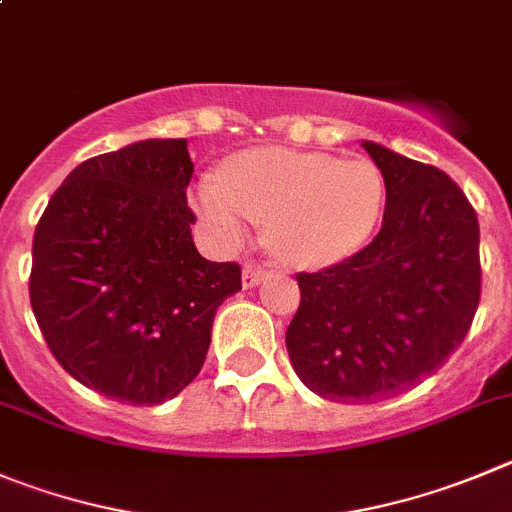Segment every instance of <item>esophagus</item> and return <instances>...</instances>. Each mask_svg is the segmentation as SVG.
Returning <instances> with one entry per match:
<instances>
[{
	"label": "esophagus",
	"instance_id": "obj_1",
	"mask_svg": "<svg viewBox=\"0 0 512 512\" xmlns=\"http://www.w3.org/2000/svg\"><path fill=\"white\" fill-rule=\"evenodd\" d=\"M265 278L267 270L260 265H245V270H242V285H245V288H255V285H260Z\"/></svg>",
	"mask_w": 512,
	"mask_h": 512
}]
</instances>
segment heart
<instances>
[{
	"label": "heart",
	"mask_w": 512,
	"mask_h": 512,
	"mask_svg": "<svg viewBox=\"0 0 512 512\" xmlns=\"http://www.w3.org/2000/svg\"><path fill=\"white\" fill-rule=\"evenodd\" d=\"M197 207L224 245H240L252 219L267 224V242L283 260L331 265L371 240L384 217L386 179L364 156L252 148L197 186Z\"/></svg>",
	"instance_id": "1"
}]
</instances>
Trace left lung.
<instances>
[{
	"label": "left lung",
	"instance_id": "1",
	"mask_svg": "<svg viewBox=\"0 0 512 512\" xmlns=\"http://www.w3.org/2000/svg\"><path fill=\"white\" fill-rule=\"evenodd\" d=\"M364 148L386 179V209L369 247L298 272L300 305L285 333L310 391L374 404L412 389L460 348L480 303V224L442 169Z\"/></svg>",
	"mask_w": 512,
	"mask_h": 512
}]
</instances>
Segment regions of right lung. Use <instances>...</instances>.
Segmentation results:
<instances>
[{"label":"right lung","instance_id":"1","mask_svg":"<svg viewBox=\"0 0 512 512\" xmlns=\"http://www.w3.org/2000/svg\"><path fill=\"white\" fill-rule=\"evenodd\" d=\"M184 138H148L70 171L32 240L30 303L57 364L88 389L154 407L197 379L237 262L194 247Z\"/></svg>","mask_w":512,"mask_h":512}]
</instances>
